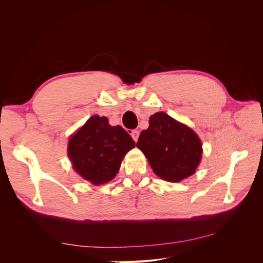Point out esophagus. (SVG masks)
Masks as SVG:
<instances>
[{
  "instance_id": "1",
  "label": "esophagus",
  "mask_w": 263,
  "mask_h": 263,
  "mask_svg": "<svg viewBox=\"0 0 263 263\" xmlns=\"http://www.w3.org/2000/svg\"><path fill=\"white\" fill-rule=\"evenodd\" d=\"M130 135H132V138L134 139V141L137 142L138 141V137H139V132L138 130H133L130 133Z\"/></svg>"
}]
</instances>
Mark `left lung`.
Segmentation results:
<instances>
[{
    "label": "left lung",
    "mask_w": 263,
    "mask_h": 263,
    "mask_svg": "<svg viewBox=\"0 0 263 263\" xmlns=\"http://www.w3.org/2000/svg\"><path fill=\"white\" fill-rule=\"evenodd\" d=\"M137 147L157 176L171 182L192 176L202 157L197 135L162 112L151 115L149 128L141 132Z\"/></svg>",
    "instance_id": "1"
}]
</instances>
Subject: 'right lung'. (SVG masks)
Returning a JSON list of instances; mask_svg holds the SVG:
<instances>
[{
	"label": "right lung",
	"mask_w": 263,
	"mask_h": 263,
	"mask_svg": "<svg viewBox=\"0 0 263 263\" xmlns=\"http://www.w3.org/2000/svg\"><path fill=\"white\" fill-rule=\"evenodd\" d=\"M135 141L123 127L110 126L106 117L92 116L70 138L68 155L74 170L93 184L112 180Z\"/></svg>",
	"instance_id": "obj_1"
}]
</instances>
